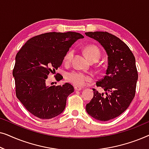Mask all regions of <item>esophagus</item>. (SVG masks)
I'll list each match as a JSON object with an SVG mask.
<instances>
[{"label": "esophagus", "mask_w": 149, "mask_h": 149, "mask_svg": "<svg viewBox=\"0 0 149 149\" xmlns=\"http://www.w3.org/2000/svg\"><path fill=\"white\" fill-rule=\"evenodd\" d=\"M82 89H83L82 87H81L74 86V89H75V90H76V91H81Z\"/></svg>", "instance_id": "34e87169"}]
</instances>
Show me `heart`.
<instances>
[{"instance_id": "heart-1", "label": "heart", "mask_w": 149, "mask_h": 149, "mask_svg": "<svg viewBox=\"0 0 149 149\" xmlns=\"http://www.w3.org/2000/svg\"><path fill=\"white\" fill-rule=\"evenodd\" d=\"M84 54L89 62L90 61H97L100 58V51L96 46L88 45L84 49ZM74 55V50L70 49L66 52L64 57V62L69 63ZM66 79L69 83L77 85V86H84L87 83L92 81V78L89 75L80 71H71L66 74Z\"/></svg>"}]
</instances>
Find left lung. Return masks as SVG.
<instances>
[{
    "label": "left lung",
    "mask_w": 149,
    "mask_h": 149,
    "mask_svg": "<svg viewBox=\"0 0 149 149\" xmlns=\"http://www.w3.org/2000/svg\"><path fill=\"white\" fill-rule=\"evenodd\" d=\"M85 34L98 42L108 56L106 75L96 83L104 93L93 89V97L86 105V111L93 119L107 121L126 111L134 99L138 77L135 57L125 42L109 32Z\"/></svg>",
    "instance_id": "obj_1"
}]
</instances>
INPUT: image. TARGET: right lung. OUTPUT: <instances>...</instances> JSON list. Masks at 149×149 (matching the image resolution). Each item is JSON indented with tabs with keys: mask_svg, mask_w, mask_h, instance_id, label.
<instances>
[{
	"mask_svg": "<svg viewBox=\"0 0 149 149\" xmlns=\"http://www.w3.org/2000/svg\"><path fill=\"white\" fill-rule=\"evenodd\" d=\"M83 38L74 32H47L30 38L16 55L13 70L16 96L35 117L52 119L64 111L74 87L68 83L49 87L46 79L62 65L71 46ZM62 79L60 74L56 77L57 81Z\"/></svg>",
	"mask_w": 149,
	"mask_h": 149,
	"instance_id": "right-lung-1",
	"label": "right lung"
}]
</instances>
